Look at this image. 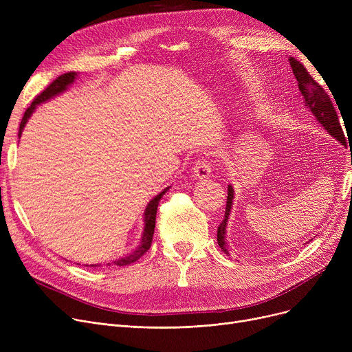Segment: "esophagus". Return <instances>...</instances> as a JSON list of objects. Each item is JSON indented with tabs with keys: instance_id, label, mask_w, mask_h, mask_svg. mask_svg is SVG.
I'll list each match as a JSON object with an SVG mask.
<instances>
[{
	"instance_id": "34e87169",
	"label": "esophagus",
	"mask_w": 352,
	"mask_h": 352,
	"mask_svg": "<svg viewBox=\"0 0 352 352\" xmlns=\"http://www.w3.org/2000/svg\"><path fill=\"white\" fill-rule=\"evenodd\" d=\"M192 173L197 178H207L210 177L211 174V164L207 158H198L195 162H194V166H192Z\"/></svg>"
}]
</instances>
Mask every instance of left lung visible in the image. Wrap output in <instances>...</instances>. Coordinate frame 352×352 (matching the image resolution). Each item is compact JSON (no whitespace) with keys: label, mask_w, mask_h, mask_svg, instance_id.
<instances>
[{"label":"left lung","mask_w":352,"mask_h":352,"mask_svg":"<svg viewBox=\"0 0 352 352\" xmlns=\"http://www.w3.org/2000/svg\"><path fill=\"white\" fill-rule=\"evenodd\" d=\"M289 65L292 68V72L295 78L298 81V88L300 92L302 94L305 104L309 107V109L312 111V114L317 117V120L322 124V126L327 129V131L337 138L338 141H341L345 145V135L341 128L337 111L332 105V101L329 98V96L327 94V91L322 88V85H320L316 80H314L309 72L304 68V65L295 58H289ZM232 198H234V190L231 186H228V197H227V206H226V215L223 223L219 224L218 231H217V241L219 248L223 250L227 254V243H226V227H227V221H228V215L231 211V206H232Z\"/></svg>","instance_id":"8db88e82"}]
</instances>
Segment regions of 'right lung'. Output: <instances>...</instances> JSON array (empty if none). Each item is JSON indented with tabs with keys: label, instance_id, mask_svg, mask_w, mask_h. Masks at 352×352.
<instances>
[{
	"label": "right lung",
	"instance_id": "1",
	"mask_svg": "<svg viewBox=\"0 0 352 352\" xmlns=\"http://www.w3.org/2000/svg\"><path fill=\"white\" fill-rule=\"evenodd\" d=\"M76 77H77V74L76 72H67V74H63V76H60V77H57L55 78L43 92L41 94H38L36 96L35 98H34V101H32V104L27 108V111L24 113V117H23V120H21V124H20V133H18V135L21 137V133H23V129H24V126H25V122L28 121V118H30V116L34 113V109H35V107L38 105V104H41V102H44V101H47V100H50V98H52L54 96H57V94H60V92H63L74 80H76ZM170 188V187H168ZM168 188H165L161 194H158L155 198H153L151 201H150V204L146 206V210H145V212H144V221H145V228H144V235H142V241H141V244H140V247L137 248V250H134L131 254H128V255H125L124 258H120L118 261H116L114 264L116 265H118V267H122V265H128V264H133V263H135L137 260H140V258L150 250V247H151V243H153V236H154V228H155V217H157V208H158V204H160V199L162 198V195L166 192V190ZM109 265V264H108ZM94 267H97V265H94Z\"/></svg>",
	"mask_w": 352,
	"mask_h": 352
}]
</instances>
